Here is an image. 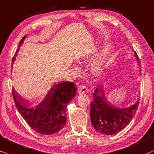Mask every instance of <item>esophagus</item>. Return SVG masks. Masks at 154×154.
Listing matches in <instances>:
<instances>
[{"instance_id":"34e87169","label":"esophagus","mask_w":154,"mask_h":154,"mask_svg":"<svg viewBox=\"0 0 154 154\" xmlns=\"http://www.w3.org/2000/svg\"><path fill=\"white\" fill-rule=\"evenodd\" d=\"M88 91H87V89L86 88V87L83 85H79L78 87V89H77V93L81 94H85L87 93Z\"/></svg>"}]
</instances>
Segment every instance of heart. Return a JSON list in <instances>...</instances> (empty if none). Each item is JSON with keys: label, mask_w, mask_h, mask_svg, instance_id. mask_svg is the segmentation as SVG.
<instances>
[{"label": "heart", "mask_w": 154, "mask_h": 154, "mask_svg": "<svg viewBox=\"0 0 154 154\" xmlns=\"http://www.w3.org/2000/svg\"><path fill=\"white\" fill-rule=\"evenodd\" d=\"M110 55V46L103 49L102 56L94 61L91 66V72L96 77H100L105 72Z\"/></svg>", "instance_id": "b5f03b06"}]
</instances>
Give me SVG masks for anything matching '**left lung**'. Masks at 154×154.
Here are the masks:
<instances>
[{
	"label": "left lung",
	"mask_w": 154,
	"mask_h": 154,
	"mask_svg": "<svg viewBox=\"0 0 154 154\" xmlns=\"http://www.w3.org/2000/svg\"><path fill=\"white\" fill-rule=\"evenodd\" d=\"M137 63H140L134 52ZM90 106V118L94 128L101 134L112 135L125 128L136 112L139 97L133 105L126 108L116 107L108 101L103 86H98L93 93Z\"/></svg>",
	"instance_id": "obj_1"
}]
</instances>
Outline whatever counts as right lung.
Wrapping results in <instances>:
<instances>
[{"mask_svg":"<svg viewBox=\"0 0 154 154\" xmlns=\"http://www.w3.org/2000/svg\"><path fill=\"white\" fill-rule=\"evenodd\" d=\"M26 38L20 41L18 50L13 57L12 63ZM77 86L71 82H63L53 85L46 96L34 104L24 101L20 95L13 89L14 101L18 111L32 130L42 134L49 135L57 133L64 128L67 122L66 108L75 97Z\"/></svg>","mask_w":154,"mask_h":154,"instance_id":"right-lung-1","label":"right lung"}]
</instances>
